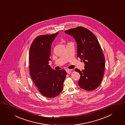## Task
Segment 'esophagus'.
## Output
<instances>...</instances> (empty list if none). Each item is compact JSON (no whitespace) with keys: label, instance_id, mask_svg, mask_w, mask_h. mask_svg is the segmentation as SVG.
<instances>
[{"label":"esophagus","instance_id":"34e87169","mask_svg":"<svg viewBox=\"0 0 125 125\" xmlns=\"http://www.w3.org/2000/svg\"><path fill=\"white\" fill-rule=\"evenodd\" d=\"M66 72L70 74L72 72V69H66Z\"/></svg>","mask_w":125,"mask_h":125}]
</instances>
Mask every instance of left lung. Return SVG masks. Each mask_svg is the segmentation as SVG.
I'll return each mask as SVG.
<instances>
[{"instance_id": "1", "label": "left lung", "mask_w": 125, "mask_h": 125, "mask_svg": "<svg viewBox=\"0 0 125 125\" xmlns=\"http://www.w3.org/2000/svg\"><path fill=\"white\" fill-rule=\"evenodd\" d=\"M65 32L73 36L77 44V57L85 64L84 69L78 72L81 77L79 86L90 91L97 88L101 83L104 71L105 60L101 47L95 35L88 29L82 26L71 29Z\"/></svg>"}]
</instances>
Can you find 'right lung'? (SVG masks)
<instances>
[{
    "mask_svg": "<svg viewBox=\"0 0 125 125\" xmlns=\"http://www.w3.org/2000/svg\"><path fill=\"white\" fill-rule=\"evenodd\" d=\"M58 33L37 36L29 51L31 77L40 93L47 98L55 97L62 92L67 75L65 70H55L48 65L51 44Z\"/></svg>",
    "mask_w": 125,
    "mask_h": 125,
    "instance_id": "right-lung-1",
    "label": "right lung"
}]
</instances>
